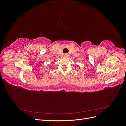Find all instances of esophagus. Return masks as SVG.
<instances>
[{
    "instance_id": "esophagus-1",
    "label": "esophagus",
    "mask_w": 126,
    "mask_h": 126,
    "mask_svg": "<svg viewBox=\"0 0 126 126\" xmlns=\"http://www.w3.org/2000/svg\"><path fill=\"white\" fill-rule=\"evenodd\" d=\"M63 56H64V57H68V55L67 54H64L63 55Z\"/></svg>"
}]
</instances>
